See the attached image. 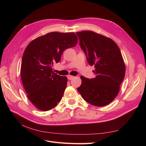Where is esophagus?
I'll return each mask as SVG.
<instances>
[{
	"label": "esophagus",
	"instance_id": "esophagus-1",
	"mask_svg": "<svg viewBox=\"0 0 146 146\" xmlns=\"http://www.w3.org/2000/svg\"><path fill=\"white\" fill-rule=\"evenodd\" d=\"M67 77H68V78L69 79V80H72V79H73V78H74V76H70V75H68Z\"/></svg>",
	"mask_w": 146,
	"mask_h": 146
}]
</instances>
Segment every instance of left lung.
<instances>
[{
    "mask_svg": "<svg viewBox=\"0 0 146 146\" xmlns=\"http://www.w3.org/2000/svg\"><path fill=\"white\" fill-rule=\"evenodd\" d=\"M88 63L94 65L95 78L81 76L77 88L83 99L91 105L103 107L111 102L119 92L125 66L119 47L112 39L91 31L76 33Z\"/></svg>",
    "mask_w": 146,
    "mask_h": 146,
    "instance_id": "left-lung-1",
    "label": "left lung"
}]
</instances>
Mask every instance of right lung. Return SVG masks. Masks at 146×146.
Instances as JSON below:
<instances>
[{
	"label": "right lung",
	"mask_w": 146,
	"mask_h": 146,
	"mask_svg": "<svg viewBox=\"0 0 146 146\" xmlns=\"http://www.w3.org/2000/svg\"><path fill=\"white\" fill-rule=\"evenodd\" d=\"M74 33L51 32L31 41L22 59L21 75L27 97L35 107L48 111L58 105L67 86L66 76L53 71L66 48L77 44Z\"/></svg>",
	"instance_id": "obj_1"
}]
</instances>
